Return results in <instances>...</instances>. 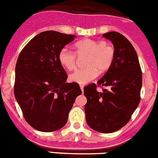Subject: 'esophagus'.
Segmentation results:
<instances>
[{"mask_svg":"<svg viewBox=\"0 0 158 158\" xmlns=\"http://www.w3.org/2000/svg\"><path fill=\"white\" fill-rule=\"evenodd\" d=\"M80 88H81V89L82 92H83V91H84V85H80Z\"/></svg>","mask_w":158,"mask_h":158,"instance_id":"esophagus-1","label":"esophagus"}]
</instances>
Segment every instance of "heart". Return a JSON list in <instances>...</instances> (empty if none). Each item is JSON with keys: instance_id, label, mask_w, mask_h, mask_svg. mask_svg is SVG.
I'll use <instances>...</instances> for the list:
<instances>
[{"instance_id": "b5f03b06", "label": "heart", "mask_w": 158, "mask_h": 158, "mask_svg": "<svg viewBox=\"0 0 158 158\" xmlns=\"http://www.w3.org/2000/svg\"><path fill=\"white\" fill-rule=\"evenodd\" d=\"M75 53L67 47H63L58 52V60L63 67L68 70L76 67L77 56L87 54L85 60L86 67L76 70L69 76L70 81L85 85L94 80L101 73L111 67L115 59V49L106 42L96 40H81L74 44Z\"/></svg>"}]
</instances>
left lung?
I'll list each match as a JSON object with an SVG mask.
<instances>
[{
    "instance_id": "8db88e82",
    "label": "left lung",
    "mask_w": 158,
    "mask_h": 158,
    "mask_svg": "<svg viewBox=\"0 0 158 158\" xmlns=\"http://www.w3.org/2000/svg\"><path fill=\"white\" fill-rule=\"evenodd\" d=\"M111 40L115 59L106 74L98 81L84 88L87 98L85 106L88 125L97 132L110 133L128 123L140 101L142 71L133 45L117 31L103 34ZM98 86H106L102 93Z\"/></svg>"
}]
</instances>
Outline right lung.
I'll use <instances>...</instances> for the list:
<instances>
[{
    "label": "right lung",
    "mask_w": 158,
    "mask_h": 158,
    "mask_svg": "<svg viewBox=\"0 0 158 158\" xmlns=\"http://www.w3.org/2000/svg\"><path fill=\"white\" fill-rule=\"evenodd\" d=\"M76 35L46 31L22 49L15 67L14 92L27 123L41 132H52L66 125L78 95L77 83H66L67 72L58 60L60 49Z\"/></svg>",
    "instance_id": "right-lung-1"
}]
</instances>
